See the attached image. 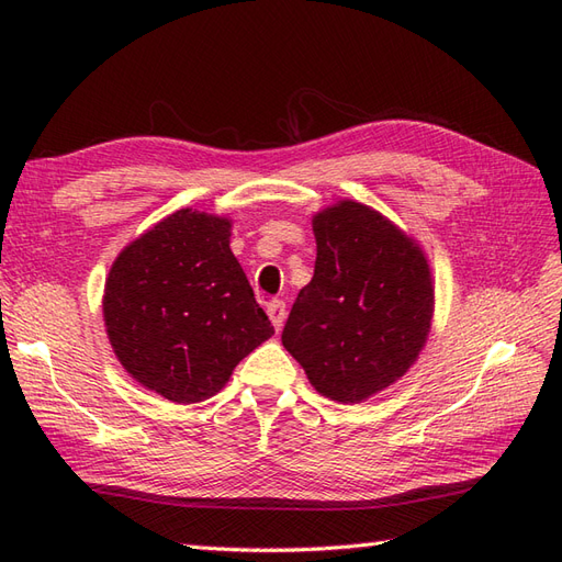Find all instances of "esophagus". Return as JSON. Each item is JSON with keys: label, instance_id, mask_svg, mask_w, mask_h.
Returning a JSON list of instances; mask_svg holds the SVG:
<instances>
[{"label": "esophagus", "instance_id": "esophagus-1", "mask_svg": "<svg viewBox=\"0 0 562 562\" xmlns=\"http://www.w3.org/2000/svg\"><path fill=\"white\" fill-rule=\"evenodd\" d=\"M268 316L272 321L274 330H280L284 326V316H288V308H284V302L282 300H272L268 302Z\"/></svg>", "mask_w": 562, "mask_h": 562}]
</instances>
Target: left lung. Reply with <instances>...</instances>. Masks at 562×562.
Masks as SVG:
<instances>
[{"mask_svg": "<svg viewBox=\"0 0 562 562\" xmlns=\"http://www.w3.org/2000/svg\"><path fill=\"white\" fill-rule=\"evenodd\" d=\"M314 278L296 294L282 345L330 401L362 403L401 379L432 326L423 248L355 200L314 214Z\"/></svg>", "mask_w": 562, "mask_h": 562, "instance_id": "1", "label": "left lung"}]
</instances>
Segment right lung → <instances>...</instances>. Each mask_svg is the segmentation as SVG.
<instances>
[{
  "instance_id": "right-lung-1",
  "label": "right lung",
  "mask_w": 562,
  "mask_h": 562,
  "mask_svg": "<svg viewBox=\"0 0 562 562\" xmlns=\"http://www.w3.org/2000/svg\"><path fill=\"white\" fill-rule=\"evenodd\" d=\"M232 220L178 210L127 244L105 280L103 321L142 386L200 403L274 328L229 248Z\"/></svg>"
}]
</instances>
